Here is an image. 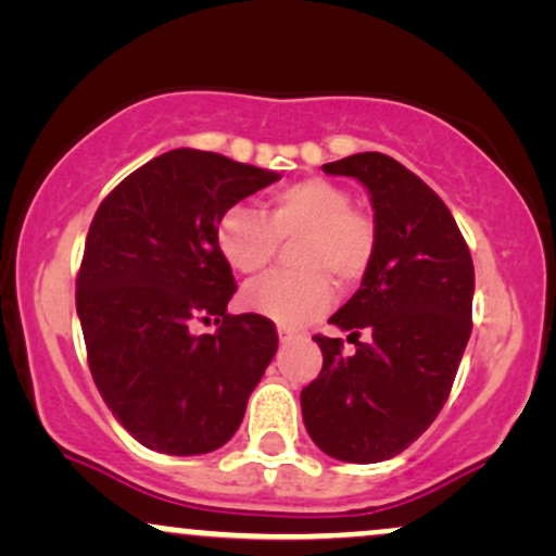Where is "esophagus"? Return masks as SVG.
I'll return each mask as SVG.
<instances>
[{"mask_svg":"<svg viewBox=\"0 0 556 556\" xmlns=\"http://www.w3.org/2000/svg\"><path fill=\"white\" fill-rule=\"evenodd\" d=\"M292 340H298L295 331H290V329H279V342L287 344V342H292Z\"/></svg>","mask_w":556,"mask_h":556,"instance_id":"1","label":"esophagus"}]
</instances>
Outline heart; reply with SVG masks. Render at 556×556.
Listing matches in <instances>:
<instances>
[{
    "label": "heart",
    "mask_w": 556,
    "mask_h": 556,
    "mask_svg": "<svg viewBox=\"0 0 556 556\" xmlns=\"http://www.w3.org/2000/svg\"><path fill=\"white\" fill-rule=\"evenodd\" d=\"M290 264L298 269L274 271L242 292L253 314L282 327H303L331 305V282L353 287L366 277L376 253V229L355 212L353 195L342 185L308 177L277 190L264 214L232 206L216 225V245L240 274H258L271 264L279 240H292Z\"/></svg>",
    "instance_id": "obj_1"
}]
</instances>
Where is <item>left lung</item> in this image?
Masks as SVG:
<instances>
[{"instance_id":"left-lung-1","label":"left lung","mask_w":556,"mask_h":556,"mask_svg":"<svg viewBox=\"0 0 556 556\" xmlns=\"http://www.w3.org/2000/svg\"><path fill=\"white\" fill-rule=\"evenodd\" d=\"M324 172L368 190L376 253L361 290L329 318L350 331L355 353L316 337L324 368L300 392V407L329 457L381 463L416 442L450 397L470 337L473 258L442 198L392 156L366 151Z\"/></svg>"}]
</instances>
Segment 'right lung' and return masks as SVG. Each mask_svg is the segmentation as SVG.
Instances as JSON below:
<instances>
[{
  "label": "right lung",
  "instance_id": "obj_1",
  "mask_svg": "<svg viewBox=\"0 0 556 556\" xmlns=\"http://www.w3.org/2000/svg\"><path fill=\"white\" fill-rule=\"evenodd\" d=\"M277 180L175 149L125 177L93 216L75 292L88 366L112 416L149 450L188 457L227 444L277 353L269 318L227 314L235 277L216 245L222 214ZM219 315L214 336L189 329Z\"/></svg>",
  "mask_w": 556,
  "mask_h": 556
}]
</instances>
